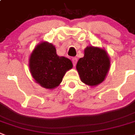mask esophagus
Instances as JSON below:
<instances>
[{"instance_id": "1", "label": "esophagus", "mask_w": 135, "mask_h": 135, "mask_svg": "<svg viewBox=\"0 0 135 135\" xmlns=\"http://www.w3.org/2000/svg\"><path fill=\"white\" fill-rule=\"evenodd\" d=\"M77 61H78V59H77V57H73V58H72V62H73V64H74V66L76 65Z\"/></svg>"}]
</instances>
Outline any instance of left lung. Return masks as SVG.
<instances>
[{"mask_svg":"<svg viewBox=\"0 0 135 135\" xmlns=\"http://www.w3.org/2000/svg\"><path fill=\"white\" fill-rule=\"evenodd\" d=\"M84 57L78 61L76 69L82 82L90 86L103 81L110 67V60L105 50L89 46L84 51Z\"/></svg>","mask_w":135,"mask_h":135,"instance_id":"obj_1","label":"left lung"}]
</instances>
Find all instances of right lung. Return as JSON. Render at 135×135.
I'll return each instance as SVG.
<instances>
[{"label":"right lung","mask_w":135,"mask_h":135,"mask_svg":"<svg viewBox=\"0 0 135 135\" xmlns=\"http://www.w3.org/2000/svg\"><path fill=\"white\" fill-rule=\"evenodd\" d=\"M32 75L37 83L46 89L60 85L68 70L72 68L71 60L60 57L52 44L42 42L36 47L29 61Z\"/></svg>","instance_id":"obj_1"}]
</instances>
